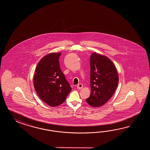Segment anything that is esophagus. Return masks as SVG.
<instances>
[{
  "mask_svg": "<svg viewBox=\"0 0 150 150\" xmlns=\"http://www.w3.org/2000/svg\"><path fill=\"white\" fill-rule=\"evenodd\" d=\"M76 87H77V88H78V89H82L83 88V84H81V83H79V84L77 85Z\"/></svg>",
  "mask_w": 150,
  "mask_h": 150,
  "instance_id": "34e87169",
  "label": "esophagus"
}]
</instances>
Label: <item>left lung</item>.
Wrapping results in <instances>:
<instances>
[{
    "instance_id": "8db88e82",
    "label": "left lung",
    "mask_w": 150,
    "mask_h": 150,
    "mask_svg": "<svg viewBox=\"0 0 150 150\" xmlns=\"http://www.w3.org/2000/svg\"><path fill=\"white\" fill-rule=\"evenodd\" d=\"M91 95L86 101L93 107L105 105L115 92L118 75L115 65L105 56L94 52L90 58Z\"/></svg>"
}]
</instances>
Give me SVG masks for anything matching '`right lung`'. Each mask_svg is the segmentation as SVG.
Listing matches in <instances>:
<instances>
[{"mask_svg": "<svg viewBox=\"0 0 150 150\" xmlns=\"http://www.w3.org/2000/svg\"><path fill=\"white\" fill-rule=\"evenodd\" d=\"M61 52L47 54L38 62L33 83L36 92L43 101L51 107L63 103L72 90L59 66Z\"/></svg>", "mask_w": 150, "mask_h": 150, "instance_id": "add662e5", "label": "right lung"}]
</instances>
